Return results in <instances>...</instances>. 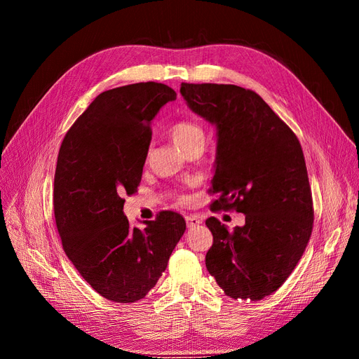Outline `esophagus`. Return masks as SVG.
<instances>
[{
  "label": "esophagus",
  "instance_id": "1",
  "mask_svg": "<svg viewBox=\"0 0 359 359\" xmlns=\"http://www.w3.org/2000/svg\"><path fill=\"white\" fill-rule=\"evenodd\" d=\"M187 224H188V228H189V229H194L195 226H198V225L203 224V219L198 217L196 215H194V216H187Z\"/></svg>",
  "mask_w": 359,
  "mask_h": 359
}]
</instances>
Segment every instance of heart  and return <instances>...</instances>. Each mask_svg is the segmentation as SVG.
Returning a JSON list of instances; mask_svg holds the SVG:
<instances>
[{"label":"heart","instance_id":"1","mask_svg":"<svg viewBox=\"0 0 359 359\" xmlns=\"http://www.w3.org/2000/svg\"><path fill=\"white\" fill-rule=\"evenodd\" d=\"M170 135L172 142L182 150L188 149L196 142H204V131L198 123L192 121H179L170 126Z\"/></svg>","mask_w":359,"mask_h":359}]
</instances>
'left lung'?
I'll return each instance as SVG.
<instances>
[{"instance_id": "8db88e82", "label": "left lung", "mask_w": 359, "mask_h": 359, "mask_svg": "<svg viewBox=\"0 0 359 359\" xmlns=\"http://www.w3.org/2000/svg\"><path fill=\"white\" fill-rule=\"evenodd\" d=\"M188 107L216 128L215 204L245 215L233 231L205 221L213 245L205 267L229 298L262 299L303 257L313 204L298 138L258 94L236 85L182 83Z\"/></svg>"}]
</instances>
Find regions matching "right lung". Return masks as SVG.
<instances>
[{"label": "right lung", "instance_id": "add662e5", "mask_svg": "<svg viewBox=\"0 0 359 359\" xmlns=\"http://www.w3.org/2000/svg\"><path fill=\"white\" fill-rule=\"evenodd\" d=\"M176 92L146 82L102 92L67 133L57 155L53 205L57 233L80 276L104 298L135 303L167 269L187 222L161 212L131 226L123 195L137 191L152 140L150 123Z\"/></svg>", "mask_w": 359, "mask_h": 359}]
</instances>
